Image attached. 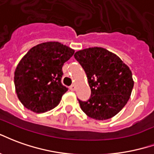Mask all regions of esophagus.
I'll return each instance as SVG.
<instances>
[{"label":"esophagus","mask_w":154,"mask_h":154,"mask_svg":"<svg viewBox=\"0 0 154 154\" xmlns=\"http://www.w3.org/2000/svg\"><path fill=\"white\" fill-rule=\"evenodd\" d=\"M69 89L71 91H75L76 89V86L75 85H72L70 87H69Z\"/></svg>","instance_id":"1"}]
</instances>
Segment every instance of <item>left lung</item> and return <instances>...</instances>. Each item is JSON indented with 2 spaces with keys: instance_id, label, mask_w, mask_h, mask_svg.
<instances>
[{
  "instance_id": "1",
  "label": "left lung",
  "mask_w": 154,
  "mask_h": 154,
  "mask_svg": "<svg viewBox=\"0 0 154 154\" xmlns=\"http://www.w3.org/2000/svg\"><path fill=\"white\" fill-rule=\"evenodd\" d=\"M85 69L91 88L87 101L78 99L82 111L98 121L112 118L125 106L134 87L132 73L116 55L102 48H91L75 54Z\"/></svg>"
}]
</instances>
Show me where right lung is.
Masks as SVG:
<instances>
[{"label": "right lung", "mask_w": 154, "mask_h": 154, "mask_svg": "<svg viewBox=\"0 0 154 154\" xmlns=\"http://www.w3.org/2000/svg\"><path fill=\"white\" fill-rule=\"evenodd\" d=\"M75 51L58 42L31 48L14 72V86L20 101L33 112L42 113L59 104L68 88L61 84L64 63Z\"/></svg>", "instance_id": "obj_1"}]
</instances>
